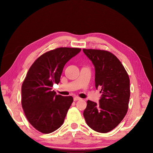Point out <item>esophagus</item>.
Instances as JSON below:
<instances>
[{"mask_svg":"<svg viewBox=\"0 0 153 153\" xmlns=\"http://www.w3.org/2000/svg\"><path fill=\"white\" fill-rule=\"evenodd\" d=\"M81 100V98L77 97V96H76V97H74V101H77V100Z\"/></svg>","mask_w":153,"mask_h":153,"instance_id":"34e87169","label":"esophagus"}]
</instances>
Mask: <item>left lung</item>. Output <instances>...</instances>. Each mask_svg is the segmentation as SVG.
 <instances>
[{"instance_id": "obj_1", "label": "left lung", "mask_w": 153, "mask_h": 153, "mask_svg": "<svg viewBox=\"0 0 153 153\" xmlns=\"http://www.w3.org/2000/svg\"><path fill=\"white\" fill-rule=\"evenodd\" d=\"M95 68V87H101L99 103L88 100L84 111L86 123L92 130L105 133L118 126L126 115L130 96V79L121 62L112 53L83 49Z\"/></svg>"}]
</instances>
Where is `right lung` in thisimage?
Segmentation results:
<instances>
[{"label": "right lung", "mask_w": 153, "mask_h": 153, "mask_svg": "<svg viewBox=\"0 0 153 153\" xmlns=\"http://www.w3.org/2000/svg\"><path fill=\"white\" fill-rule=\"evenodd\" d=\"M81 48H59L48 51L33 62L22 86V105L30 123L43 133H50L62 125L73 102L71 96L52 91L59 84L64 65Z\"/></svg>", "instance_id": "right-lung-1"}]
</instances>
